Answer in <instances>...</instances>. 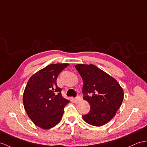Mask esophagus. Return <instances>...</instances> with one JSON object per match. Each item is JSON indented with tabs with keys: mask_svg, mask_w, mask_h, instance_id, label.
Wrapping results in <instances>:
<instances>
[{
	"mask_svg": "<svg viewBox=\"0 0 147 147\" xmlns=\"http://www.w3.org/2000/svg\"><path fill=\"white\" fill-rule=\"evenodd\" d=\"M74 100L75 103H78V102H80L82 100V98H81L80 96H77L76 98H75Z\"/></svg>",
	"mask_w": 147,
	"mask_h": 147,
	"instance_id": "obj_1",
	"label": "esophagus"
}]
</instances>
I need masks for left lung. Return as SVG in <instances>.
<instances>
[{"mask_svg": "<svg viewBox=\"0 0 147 147\" xmlns=\"http://www.w3.org/2000/svg\"><path fill=\"white\" fill-rule=\"evenodd\" d=\"M75 67L84 82L83 98L90 106V112L82 118L93 126L104 125L113 119L122 103V88L115 78L93 64H77Z\"/></svg>", "mask_w": 147, "mask_h": 147, "instance_id": "obj_1", "label": "left lung"}]
</instances>
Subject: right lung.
Here are the masks:
<instances>
[{"instance_id": "obj_1", "label": "right lung", "mask_w": 147, "mask_h": 147, "mask_svg": "<svg viewBox=\"0 0 147 147\" xmlns=\"http://www.w3.org/2000/svg\"><path fill=\"white\" fill-rule=\"evenodd\" d=\"M69 63H53L34 74L28 80L23 95L24 109L35 125L50 129L61 120L69 100L58 87L59 74Z\"/></svg>"}]
</instances>
